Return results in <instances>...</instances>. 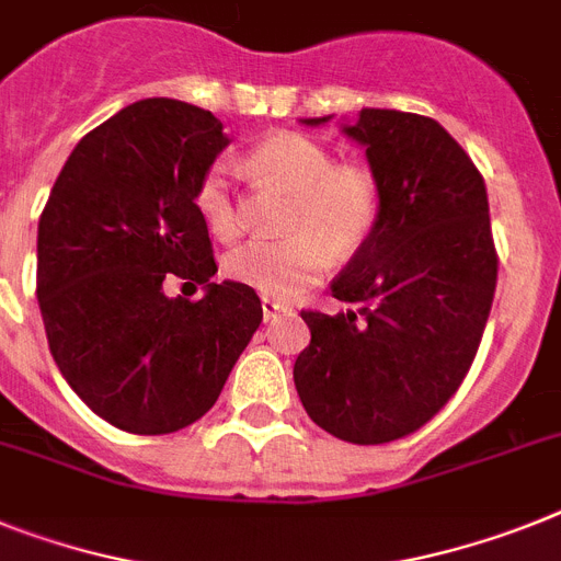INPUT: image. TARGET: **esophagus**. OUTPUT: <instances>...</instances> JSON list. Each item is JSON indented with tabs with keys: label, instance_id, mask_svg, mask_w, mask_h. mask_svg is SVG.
I'll use <instances>...</instances> for the list:
<instances>
[{
	"label": "esophagus",
	"instance_id": "34e87169",
	"mask_svg": "<svg viewBox=\"0 0 561 561\" xmlns=\"http://www.w3.org/2000/svg\"><path fill=\"white\" fill-rule=\"evenodd\" d=\"M285 310H288V305L276 302V299H271V296H262V319H265V322L276 319L279 313H285Z\"/></svg>",
	"mask_w": 561,
	"mask_h": 561
}]
</instances>
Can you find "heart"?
Masks as SVG:
<instances>
[{
  "label": "heart",
  "mask_w": 561,
  "mask_h": 561,
  "mask_svg": "<svg viewBox=\"0 0 561 561\" xmlns=\"http://www.w3.org/2000/svg\"><path fill=\"white\" fill-rule=\"evenodd\" d=\"M248 164L259 179L290 191L282 216L288 237L256 239L237 248L225 259L233 282L271 299H294L322 276L331 253L347 259L374 237L382 214V187L368 164L336 162L322 142L290 130L253 145ZM193 208L214 237L233 239L242 230L228 164L205 168L193 187Z\"/></svg>",
  "instance_id": "b5f03b06"
}]
</instances>
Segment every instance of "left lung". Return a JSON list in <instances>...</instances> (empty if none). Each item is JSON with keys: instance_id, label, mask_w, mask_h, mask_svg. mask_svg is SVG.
I'll return each instance as SVG.
<instances>
[{"instance_id": "obj_1", "label": "left lung", "mask_w": 561, "mask_h": 561, "mask_svg": "<svg viewBox=\"0 0 561 561\" xmlns=\"http://www.w3.org/2000/svg\"><path fill=\"white\" fill-rule=\"evenodd\" d=\"M305 119V125H322ZM345 134L379 176L374 237L331 285L356 310H302L294 382L308 416L353 445H385L448 404L482 342L499 256L477 164L431 116L362 107Z\"/></svg>"}]
</instances>
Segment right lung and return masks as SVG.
Returning <instances> with one entry per match:
<instances>
[{
	"instance_id": "right-lung-1",
	"label": "right lung",
	"mask_w": 561,
	"mask_h": 561,
	"mask_svg": "<svg viewBox=\"0 0 561 561\" xmlns=\"http://www.w3.org/2000/svg\"><path fill=\"white\" fill-rule=\"evenodd\" d=\"M225 145L210 111L134 102L79 139L39 216L36 299L56 368L119 431L162 436L205 416L262 322L256 290L210 282L193 208ZM171 275L206 296L171 300Z\"/></svg>"
}]
</instances>
